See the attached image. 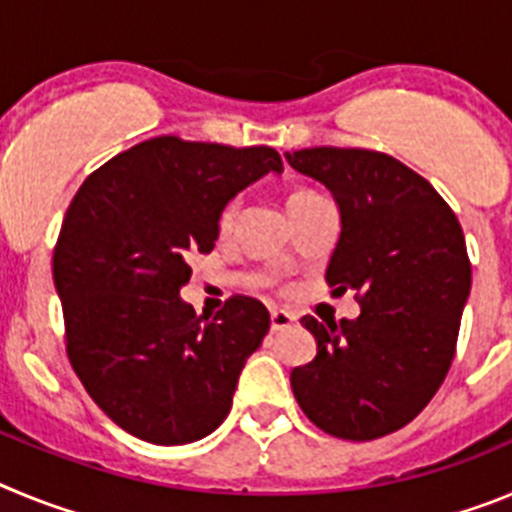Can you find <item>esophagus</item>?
<instances>
[{
	"instance_id": "obj_1",
	"label": "esophagus",
	"mask_w": 512,
	"mask_h": 512,
	"mask_svg": "<svg viewBox=\"0 0 512 512\" xmlns=\"http://www.w3.org/2000/svg\"><path fill=\"white\" fill-rule=\"evenodd\" d=\"M297 323V315H292V312L287 310H271V330L274 333H279V330L289 328V325Z\"/></svg>"
}]
</instances>
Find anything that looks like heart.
Here are the masks:
<instances>
[{
    "mask_svg": "<svg viewBox=\"0 0 512 512\" xmlns=\"http://www.w3.org/2000/svg\"><path fill=\"white\" fill-rule=\"evenodd\" d=\"M307 197H315V192H310V189H300V192H295L292 197H289V210L295 205H300L302 200H307ZM238 215H241V200L238 197H233V200L225 202L223 207H220V212H217V220H215V228H217V235H230L235 228V220H238Z\"/></svg>",
    "mask_w": 512,
    "mask_h": 512,
    "instance_id": "heart-1",
    "label": "heart"
}]
</instances>
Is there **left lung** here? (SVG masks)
I'll list each match as a JSON object with an SVG mask.
<instances>
[{
  "instance_id": "1",
  "label": "left lung",
  "mask_w": 512,
  "mask_h": 512,
  "mask_svg": "<svg viewBox=\"0 0 512 512\" xmlns=\"http://www.w3.org/2000/svg\"><path fill=\"white\" fill-rule=\"evenodd\" d=\"M287 161L336 197L325 279L361 305L356 320L302 318L318 354L292 369V392L320 431L374 441L408 425L449 374L472 287L464 233L431 182L387 153L320 146Z\"/></svg>"
}]
</instances>
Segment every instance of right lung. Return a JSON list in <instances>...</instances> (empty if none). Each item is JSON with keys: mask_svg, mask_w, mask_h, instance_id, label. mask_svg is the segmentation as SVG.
I'll list each match as a JSON object with an SVG mask.
<instances>
[{"mask_svg": "<svg viewBox=\"0 0 512 512\" xmlns=\"http://www.w3.org/2000/svg\"><path fill=\"white\" fill-rule=\"evenodd\" d=\"M282 169L269 146L158 135L117 153L74 194L53 248L66 354L122 431L179 446L230 413L269 310L233 295L212 320L197 318L179 289L192 277L189 256L215 248L220 207Z\"/></svg>", "mask_w": 512, "mask_h": 512, "instance_id": "add662e5", "label": "right lung"}]
</instances>
